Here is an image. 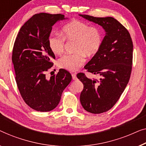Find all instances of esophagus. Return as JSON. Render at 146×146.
Listing matches in <instances>:
<instances>
[{
	"mask_svg": "<svg viewBox=\"0 0 146 146\" xmlns=\"http://www.w3.org/2000/svg\"><path fill=\"white\" fill-rule=\"evenodd\" d=\"M72 78H73V80L77 79V76H76L75 73H72Z\"/></svg>",
	"mask_w": 146,
	"mask_h": 146,
	"instance_id": "1",
	"label": "esophagus"
}]
</instances>
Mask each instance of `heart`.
Wrapping results in <instances>:
<instances>
[{
    "instance_id": "obj_1",
    "label": "heart",
    "mask_w": 146,
    "mask_h": 146,
    "mask_svg": "<svg viewBox=\"0 0 146 146\" xmlns=\"http://www.w3.org/2000/svg\"><path fill=\"white\" fill-rule=\"evenodd\" d=\"M65 40L75 41V53L66 54L59 59L61 68L75 71L79 69L86 61V55L92 56L100 50L103 41L102 33L99 28L90 26L85 22L73 20L62 28V36L51 34L48 38L50 50L56 55H60L65 48Z\"/></svg>"
}]
</instances>
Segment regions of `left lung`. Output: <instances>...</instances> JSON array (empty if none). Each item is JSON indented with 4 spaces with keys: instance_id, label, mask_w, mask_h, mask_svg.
Instances as JSON below:
<instances>
[{
    "instance_id": "1",
    "label": "left lung",
    "mask_w": 146,
    "mask_h": 146,
    "mask_svg": "<svg viewBox=\"0 0 146 146\" xmlns=\"http://www.w3.org/2000/svg\"><path fill=\"white\" fill-rule=\"evenodd\" d=\"M79 16L101 26L106 32L100 50L85 66L89 72L100 75L99 80L89 79L83 73L77 75L84 86L80 95L82 106L91 113H102L113 107L130 80L132 40L126 28L114 18Z\"/></svg>"
}]
</instances>
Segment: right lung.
I'll return each instance as SVG.
<instances>
[{
    "instance_id": "1",
    "label": "right lung",
    "mask_w": 146,
    "mask_h": 146,
    "mask_svg": "<svg viewBox=\"0 0 146 146\" xmlns=\"http://www.w3.org/2000/svg\"><path fill=\"white\" fill-rule=\"evenodd\" d=\"M64 19L61 14H34L20 28L14 42L12 61L16 84L24 102L36 111L54 109L72 79L63 69L50 79L46 77L55 58L49 48L48 38L52 26Z\"/></svg>"
}]
</instances>
